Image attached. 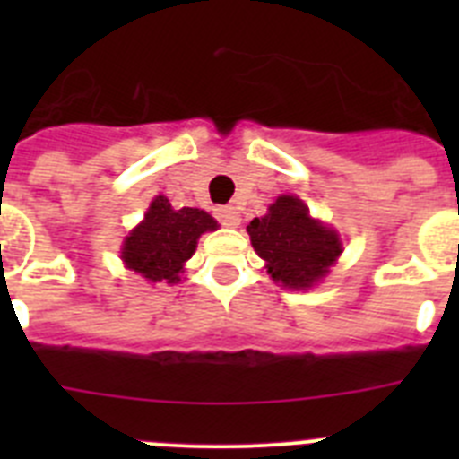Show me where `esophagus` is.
Returning a JSON list of instances; mask_svg holds the SVG:
<instances>
[{
  "label": "esophagus",
  "instance_id": "esophagus-1",
  "mask_svg": "<svg viewBox=\"0 0 459 459\" xmlns=\"http://www.w3.org/2000/svg\"><path fill=\"white\" fill-rule=\"evenodd\" d=\"M216 216L225 227H237L241 222V216L234 206H221V209H216Z\"/></svg>",
  "mask_w": 459,
  "mask_h": 459
}]
</instances>
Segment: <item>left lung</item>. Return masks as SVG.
<instances>
[{"instance_id":"obj_1","label":"left lung","mask_w":459,"mask_h":459,"mask_svg":"<svg viewBox=\"0 0 459 459\" xmlns=\"http://www.w3.org/2000/svg\"><path fill=\"white\" fill-rule=\"evenodd\" d=\"M248 234L266 273L287 290L317 285L342 253L340 234L315 221L294 195H280L264 218L250 221Z\"/></svg>"}]
</instances>
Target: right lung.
Segmentation results:
<instances>
[{"label":"right lung","mask_w":459,"mask_h":459,"mask_svg":"<svg viewBox=\"0 0 459 459\" xmlns=\"http://www.w3.org/2000/svg\"><path fill=\"white\" fill-rule=\"evenodd\" d=\"M218 230V222L202 209H174L168 197L158 195L149 204L144 221L124 241L121 259L149 282H179L184 264L193 257L197 238Z\"/></svg>","instance_id":"1"}]
</instances>
